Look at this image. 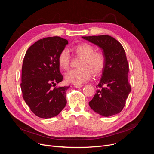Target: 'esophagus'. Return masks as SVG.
<instances>
[{"label":"esophagus","mask_w":154,"mask_h":154,"mask_svg":"<svg viewBox=\"0 0 154 154\" xmlns=\"http://www.w3.org/2000/svg\"><path fill=\"white\" fill-rule=\"evenodd\" d=\"M74 86L75 87H77V88H79V87H83V85L82 84H74Z\"/></svg>","instance_id":"esophagus-1"}]
</instances>
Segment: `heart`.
I'll list each match as a JSON object with an SVG mask.
<instances>
[{
	"label": "heart",
	"mask_w": 154,
	"mask_h": 154,
	"mask_svg": "<svg viewBox=\"0 0 154 154\" xmlns=\"http://www.w3.org/2000/svg\"><path fill=\"white\" fill-rule=\"evenodd\" d=\"M75 55L80 58L78 62L79 68L71 70L66 74L67 81L80 84L86 82L93 74L99 75L106 67V58L100 51H95V47L89 43H80L73 47ZM70 56L69 51L63 49L59 54L57 62L60 68L67 71L70 67Z\"/></svg>",
	"instance_id": "b5f03b06"
}]
</instances>
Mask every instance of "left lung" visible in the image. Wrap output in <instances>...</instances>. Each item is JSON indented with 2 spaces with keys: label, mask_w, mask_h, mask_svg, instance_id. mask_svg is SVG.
<instances>
[{
  "label": "left lung",
  "mask_w": 154,
  "mask_h": 154,
  "mask_svg": "<svg viewBox=\"0 0 154 154\" xmlns=\"http://www.w3.org/2000/svg\"><path fill=\"white\" fill-rule=\"evenodd\" d=\"M103 50L106 64L97 91L89 102L91 108L97 114L109 117L122 111L131 91L128 80V64L121 44L110 35L82 37Z\"/></svg>",
  "instance_id": "obj_1"
}]
</instances>
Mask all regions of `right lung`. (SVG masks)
<instances>
[{
  "instance_id": "right-lung-1",
  "label": "right lung",
  "mask_w": 154,
  "mask_h": 154,
  "mask_svg": "<svg viewBox=\"0 0 154 154\" xmlns=\"http://www.w3.org/2000/svg\"><path fill=\"white\" fill-rule=\"evenodd\" d=\"M68 44L60 37L40 39L32 45L24 57L20 84L22 97L31 111L40 118L57 116L67 103L70 86L55 87L63 80L57 59Z\"/></svg>"
}]
</instances>
